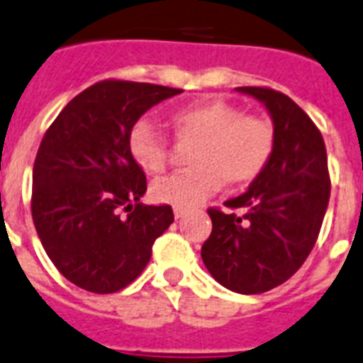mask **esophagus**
<instances>
[{
	"label": "esophagus",
	"mask_w": 363,
	"mask_h": 363,
	"mask_svg": "<svg viewBox=\"0 0 363 363\" xmlns=\"http://www.w3.org/2000/svg\"><path fill=\"white\" fill-rule=\"evenodd\" d=\"M184 216H187V210H185V208H174V218H176V220H182Z\"/></svg>",
	"instance_id": "1"
}]
</instances>
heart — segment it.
<instances>
[{
	"mask_svg": "<svg viewBox=\"0 0 363 363\" xmlns=\"http://www.w3.org/2000/svg\"><path fill=\"white\" fill-rule=\"evenodd\" d=\"M168 125L179 142H196L189 155L195 168L159 179L151 187L157 201L178 208H195L208 196L229 187H244L257 179L274 151L271 121L244 115L233 104L206 98L176 109ZM128 153L143 172L167 167L168 143L150 121H138L128 132Z\"/></svg>",
	"mask_w": 363,
	"mask_h": 363,
	"instance_id": "b5f03b06",
	"label": "heart"
}]
</instances>
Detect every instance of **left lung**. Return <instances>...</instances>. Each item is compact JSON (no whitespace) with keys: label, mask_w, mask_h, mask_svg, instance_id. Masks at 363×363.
<instances>
[{"label":"left lung","mask_w":363,"mask_h":363,"mask_svg":"<svg viewBox=\"0 0 363 363\" xmlns=\"http://www.w3.org/2000/svg\"><path fill=\"white\" fill-rule=\"evenodd\" d=\"M265 106L274 151L248 191L225 202L233 212L208 210L212 233L201 255L223 288L254 296L288 280L311 254L330 202L324 138L311 117L282 92L238 86Z\"/></svg>","instance_id":"left-lung-1"}]
</instances>
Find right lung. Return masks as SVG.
Segmentation results:
<instances>
[{
    "label": "right lung",
    "instance_id": "1",
    "mask_svg": "<svg viewBox=\"0 0 363 363\" xmlns=\"http://www.w3.org/2000/svg\"><path fill=\"white\" fill-rule=\"evenodd\" d=\"M182 89L100 81L62 109L33 162L32 218L49 259L75 286L113 294L136 280L174 221L168 204H142L145 174L128 132ZM129 213L120 216V210Z\"/></svg>",
    "mask_w": 363,
    "mask_h": 363
}]
</instances>
